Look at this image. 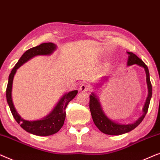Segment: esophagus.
Listing matches in <instances>:
<instances>
[{
	"instance_id": "1",
	"label": "esophagus",
	"mask_w": 160,
	"mask_h": 160,
	"mask_svg": "<svg viewBox=\"0 0 160 160\" xmlns=\"http://www.w3.org/2000/svg\"><path fill=\"white\" fill-rule=\"evenodd\" d=\"M91 90V86L89 84H82L80 87V91L82 92H85V91H89Z\"/></svg>"
}]
</instances>
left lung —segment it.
<instances>
[{"label":"left lung","instance_id":"left-lung-1","mask_svg":"<svg viewBox=\"0 0 160 160\" xmlns=\"http://www.w3.org/2000/svg\"><path fill=\"white\" fill-rule=\"evenodd\" d=\"M129 54L128 61H127V65L131 66L133 64H137L140 67L144 68L146 74V82L147 86H148V94L147 97L146 103L142 109L143 114L142 116H140L135 122L132 123H128V124H121L119 123H116L110 120L105 116V112L102 110V108L100 105V102L94 93H92L90 96V102H89V108H90V111L92 116L93 121L94 122L95 125L97 126L98 129H99L102 132L107 134V135H122V134L129 132L136 128L143 118L146 116V115L148 112V107H149V104L151 101V98L152 96V83L150 81V77H149V72L147 66L145 64V63L142 61L141 59L138 58V57L133 52H127Z\"/></svg>","mask_w":160,"mask_h":160}]
</instances>
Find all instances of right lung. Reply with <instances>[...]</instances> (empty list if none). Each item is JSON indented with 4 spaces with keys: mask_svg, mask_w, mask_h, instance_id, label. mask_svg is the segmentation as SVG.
Masks as SVG:
<instances>
[{
    "mask_svg": "<svg viewBox=\"0 0 160 160\" xmlns=\"http://www.w3.org/2000/svg\"><path fill=\"white\" fill-rule=\"evenodd\" d=\"M56 48V45L52 42L42 43L39 46L34 47L26 52H24L21 58L19 59L18 62L14 66L8 77V81L7 88H6V100L8 105L12 112L13 117L17 122L20 125L23 129L28 132L38 136H48L58 132L61 127H63L66 118V108L70 101L75 97L78 93V91L74 90L67 93L63 96V97L58 102L55 108L50 114L48 115L44 118L37 121H26L22 118L20 115L16 111L13 105L12 99V89L13 83L14 76L15 74L17 69L30 59L36 55H50Z\"/></svg>",
    "mask_w": 160,
    "mask_h": 160,
    "instance_id": "obj_1",
    "label": "right lung"
}]
</instances>
